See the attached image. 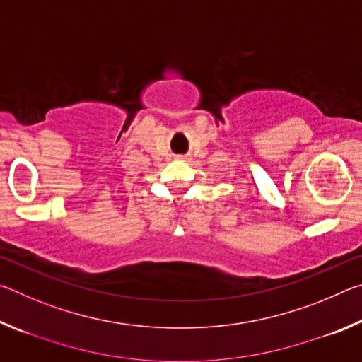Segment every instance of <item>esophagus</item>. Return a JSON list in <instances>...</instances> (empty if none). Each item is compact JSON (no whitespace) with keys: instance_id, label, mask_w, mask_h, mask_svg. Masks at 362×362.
<instances>
[{"instance_id":"34e87169","label":"esophagus","mask_w":362,"mask_h":362,"mask_svg":"<svg viewBox=\"0 0 362 362\" xmlns=\"http://www.w3.org/2000/svg\"><path fill=\"white\" fill-rule=\"evenodd\" d=\"M179 159H180V161H185L187 158H185V156H179Z\"/></svg>"}]
</instances>
